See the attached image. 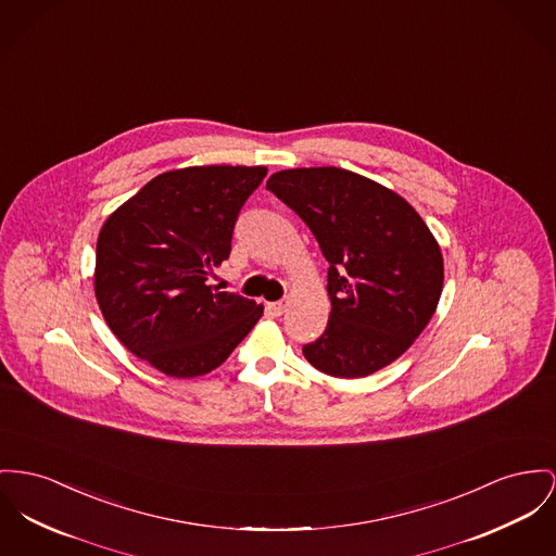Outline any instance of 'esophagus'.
Wrapping results in <instances>:
<instances>
[{"label": "esophagus", "instance_id": "esophagus-1", "mask_svg": "<svg viewBox=\"0 0 556 556\" xmlns=\"http://www.w3.org/2000/svg\"><path fill=\"white\" fill-rule=\"evenodd\" d=\"M287 305H289L287 299H282V301H271V303H267V309H269L274 316H282V314L287 312Z\"/></svg>", "mask_w": 556, "mask_h": 556}]
</instances>
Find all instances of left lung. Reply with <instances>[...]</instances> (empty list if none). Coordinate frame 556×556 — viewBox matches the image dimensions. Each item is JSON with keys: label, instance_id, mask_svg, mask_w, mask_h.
Masks as SVG:
<instances>
[{"label": "left lung", "instance_id": "8db88e82", "mask_svg": "<svg viewBox=\"0 0 556 556\" xmlns=\"http://www.w3.org/2000/svg\"><path fill=\"white\" fill-rule=\"evenodd\" d=\"M267 189L312 229L329 261L331 314L303 345L314 369L367 377L403 356L443 293L441 247L403 195L334 168L274 173Z\"/></svg>", "mask_w": 556, "mask_h": 556}]
</instances>
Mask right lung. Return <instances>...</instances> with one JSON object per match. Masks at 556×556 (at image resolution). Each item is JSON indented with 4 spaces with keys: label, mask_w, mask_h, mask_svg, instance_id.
Listing matches in <instances>:
<instances>
[{
    "label": "right lung",
    "mask_w": 556,
    "mask_h": 556,
    "mask_svg": "<svg viewBox=\"0 0 556 556\" xmlns=\"http://www.w3.org/2000/svg\"><path fill=\"white\" fill-rule=\"evenodd\" d=\"M265 166L157 175L103 223L94 295L113 334L170 377L206 375L257 325L263 305L206 285L229 257L240 208Z\"/></svg>",
    "instance_id": "1"
}]
</instances>
